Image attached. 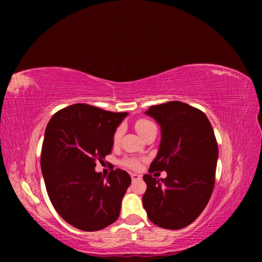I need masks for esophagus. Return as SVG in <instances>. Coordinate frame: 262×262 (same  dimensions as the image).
Instances as JSON below:
<instances>
[{
  "label": "esophagus",
  "instance_id": "esophagus-1",
  "mask_svg": "<svg viewBox=\"0 0 262 262\" xmlns=\"http://www.w3.org/2000/svg\"><path fill=\"white\" fill-rule=\"evenodd\" d=\"M132 177V180L133 181H137V180H141L142 179V176L141 174H137V173H130Z\"/></svg>",
  "mask_w": 262,
  "mask_h": 262
}]
</instances>
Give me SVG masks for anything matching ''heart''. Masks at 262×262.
<instances>
[{
	"instance_id": "b5f03b06",
	"label": "heart",
	"mask_w": 262,
	"mask_h": 262,
	"mask_svg": "<svg viewBox=\"0 0 262 262\" xmlns=\"http://www.w3.org/2000/svg\"><path fill=\"white\" fill-rule=\"evenodd\" d=\"M153 127H155L153 122H151L149 120H146V119H140V120H137L135 122L136 130L138 132V134H140L141 136H143L144 134H145V133H147ZM121 134H122V127L120 126V127L117 128L115 134H114V137H113V141H114L115 144L120 140ZM122 164L126 165L127 168H130V169H137L138 166H140L138 161L134 160V159H125L124 161H122Z\"/></svg>"
}]
</instances>
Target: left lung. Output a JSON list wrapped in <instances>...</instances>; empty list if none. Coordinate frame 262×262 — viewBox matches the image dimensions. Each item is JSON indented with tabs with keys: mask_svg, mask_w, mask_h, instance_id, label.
I'll return each mask as SVG.
<instances>
[{
	"mask_svg": "<svg viewBox=\"0 0 262 262\" xmlns=\"http://www.w3.org/2000/svg\"><path fill=\"white\" fill-rule=\"evenodd\" d=\"M161 126V143L149 173L166 171L165 179L143 177V206L149 221L168 230L191 224L207 206L215 185L219 147L207 117L185 102L152 105L145 113Z\"/></svg>",
	"mask_w": 262,
	"mask_h": 262,
	"instance_id": "obj_1",
	"label": "left lung"
}]
</instances>
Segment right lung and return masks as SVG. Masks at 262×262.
Returning <instances> with one entry per match:
<instances>
[{
  "label": "right lung",
  "instance_id": "obj_1",
  "mask_svg": "<svg viewBox=\"0 0 262 262\" xmlns=\"http://www.w3.org/2000/svg\"><path fill=\"white\" fill-rule=\"evenodd\" d=\"M127 115L75 103L57 111L46 127L40 160L46 190L59 216L76 229L99 231L118 220L130 176L116 169L105 177L94 168L111 153Z\"/></svg>",
  "mask_w": 262,
  "mask_h": 262
}]
</instances>
